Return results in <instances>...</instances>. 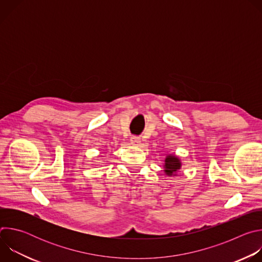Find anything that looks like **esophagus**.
Instances as JSON below:
<instances>
[{"mask_svg": "<svg viewBox=\"0 0 262 262\" xmlns=\"http://www.w3.org/2000/svg\"><path fill=\"white\" fill-rule=\"evenodd\" d=\"M130 142H132V144H134V145H140V143H141V139L139 138V137H132L130 138Z\"/></svg>", "mask_w": 262, "mask_h": 262, "instance_id": "obj_1", "label": "esophagus"}]
</instances>
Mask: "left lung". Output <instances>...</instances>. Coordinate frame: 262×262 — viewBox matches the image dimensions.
Here are the masks:
<instances>
[{
  "mask_svg": "<svg viewBox=\"0 0 262 262\" xmlns=\"http://www.w3.org/2000/svg\"><path fill=\"white\" fill-rule=\"evenodd\" d=\"M164 168H165L164 171L168 176H174L180 170L181 162L176 156L168 155L165 159Z\"/></svg>",
  "mask_w": 262,
  "mask_h": 262,
  "instance_id": "1",
  "label": "left lung"
}]
</instances>
